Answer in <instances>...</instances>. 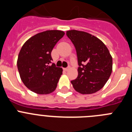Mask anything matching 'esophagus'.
<instances>
[{
	"instance_id": "obj_1",
	"label": "esophagus",
	"mask_w": 132,
	"mask_h": 132,
	"mask_svg": "<svg viewBox=\"0 0 132 132\" xmlns=\"http://www.w3.org/2000/svg\"><path fill=\"white\" fill-rule=\"evenodd\" d=\"M63 69H64V71H68V70L69 69V67H67V68H64Z\"/></svg>"
}]
</instances>
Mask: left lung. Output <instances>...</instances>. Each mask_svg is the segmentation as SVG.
I'll list each match as a JSON object with an SVG mask.
<instances>
[{
    "mask_svg": "<svg viewBox=\"0 0 132 132\" xmlns=\"http://www.w3.org/2000/svg\"><path fill=\"white\" fill-rule=\"evenodd\" d=\"M77 52L78 77L71 80L73 88L82 94H93L101 90L112 71V57L101 39L78 30L67 31Z\"/></svg>",
    "mask_w": 132,
    "mask_h": 132,
    "instance_id": "1",
    "label": "left lung"
}]
</instances>
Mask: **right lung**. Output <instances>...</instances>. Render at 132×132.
<instances>
[{"label": "right lung", "instance_id": "1", "mask_svg": "<svg viewBox=\"0 0 132 132\" xmlns=\"http://www.w3.org/2000/svg\"><path fill=\"white\" fill-rule=\"evenodd\" d=\"M65 35L61 30H47L32 36L20 51L17 67L26 87L39 94H47L55 90L63 69L57 67L51 55L52 50Z\"/></svg>", "mask_w": 132, "mask_h": 132}]
</instances>
